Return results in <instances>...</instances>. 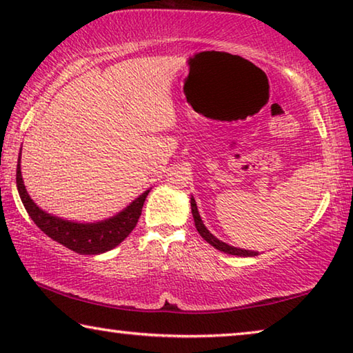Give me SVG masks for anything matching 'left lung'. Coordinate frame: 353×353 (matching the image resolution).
Instances as JSON below:
<instances>
[{"label":"left lung","instance_id":"1","mask_svg":"<svg viewBox=\"0 0 353 353\" xmlns=\"http://www.w3.org/2000/svg\"><path fill=\"white\" fill-rule=\"evenodd\" d=\"M190 202H191V213H193L196 229H198L199 235L204 238V240L208 244H212L214 249L221 250V252H225V254H230V255H238V256H255V255H259V252H254V250H246V249H238V248H234V246H229V244H227V243L218 240L216 236H213L210 234V230H208L207 227L204 225V223H202L201 214L198 212V205H196L194 198H191Z\"/></svg>","mask_w":353,"mask_h":353}]
</instances>
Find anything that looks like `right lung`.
<instances>
[{"mask_svg":"<svg viewBox=\"0 0 353 353\" xmlns=\"http://www.w3.org/2000/svg\"><path fill=\"white\" fill-rule=\"evenodd\" d=\"M17 188H19L23 205L39 229L54 241L82 255L107 252V250L117 248L124 238H128L139 223L143 204H145L148 193L151 191L146 190L132 204H129L123 212L109 219L98 221V223H73V221L52 216V214L43 212L31 199L25 183H23L20 157L19 165H17Z\"/></svg>","mask_w":353,"mask_h":353,"instance_id":"obj_1","label":"right lung"}]
</instances>
